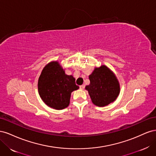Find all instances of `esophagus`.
I'll return each mask as SVG.
<instances>
[{"instance_id":"34e87169","label":"esophagus","mask_w":156,"mask_h":156,"mask_svg":"<svg viewBox=\"0 0 156 156\" xmlns=\"http://www.w3.org/2000/svg\"><path fill=\"white\" fill-rule=\"evenodd\" d=\"M79 87H80V89H81V90H84V88H85V86L83 85H83H81V86H80Z\"/></svg>"}]
</instances>
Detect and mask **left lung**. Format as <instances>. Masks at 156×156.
Here are the masks:
<instances>
[{
  "label": "left lung",
  "instance_id": "1",
  "mask_svg": "<svg viewBox=\"0 0 156 156\" xmlns=\"http://www.w3.org/2000/svg\"><path fill=\"white\" fill-rule=\"evenodd\" d=\"M89 85L85 87L92 103L99 107L114 101L120 93L119 83L111 71L105 66L96 68L89 75Z\"/></svg>",
  "mask_w": 156,
  "mask_h": 156
}]
</instances>
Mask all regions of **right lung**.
I'll return each mask as SVG.
<instances>
[{"label":"right lung","mask_w":156,"mask_h":156,"mask_svg":"<svg viewBox=\"0 0 156 156\" xmlns=\"http://www.w3.org/2000/svg\"><path fill=\"white\" fill-rule=\"evenodd\" d=\"M72 75L65 73L58 62H51L42 70L38 80V92L47 105L63 109L69 104L71 93L79 87Z\"/></svg>","instance_id":"right-lung-1"}]
</instances>
